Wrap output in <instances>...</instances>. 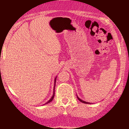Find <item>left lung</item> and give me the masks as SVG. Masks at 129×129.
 Masks as SVG:
<instances>
[{
  "mask_svg": "<svg viewBox=\"0 0 129 129\" xmlns=\"http://www.w3.org/2000/svg\"><path fill=\"white\" fill-rule=\"evenodd\" d=\"M77 97V99H78V100H79V101H80V102H82V103H84V104H90V103H89V102H86V101H83V100H81L79 97Z\"/></svg>",
  "mask_w": 129,
  "mask_h": 129,
  "instance_id": "left-lung-1",
  "label": "left lung"
}]
</instances>
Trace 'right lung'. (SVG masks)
<instances>
[{"mask_svg":"<svg viewBox=\"0 0 129 129\" xmlns=\"http://www.w3.org/2000/svg\"><path fill=\"white\" fill-rule=\"evenodd\" d=\"M56 77L55 78V80H54V89H53V95H52V97H51V99H50L47 102H46V103H45V104H48V103H49V102H51L52 100H53V98H54V88H55V85H56ZM45 105V104H44Z\"/></svg>","mask_w":129,"mask_h":129,"instance_id":"add662e5","label":"right lung"}]
</instances>
